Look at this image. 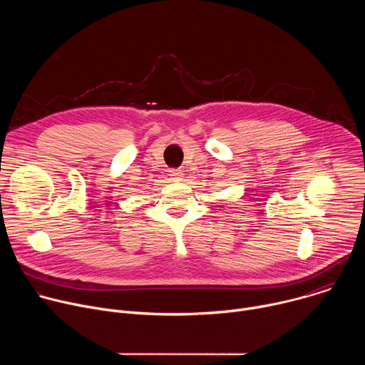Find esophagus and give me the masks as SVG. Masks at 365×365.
Returning <instances> with one entry per match:
<instances>
[{
    "label": "esophagus",
    "instance_id": "34e87169",
    "mask_svg": "<svg viewBox=\"0 0 365 365\" xmlns=\"http://www.w3.org/2000/svg\"><path fill=\"white\" fill-rule=\"evenodd\" d=\"M170 176H172V179L173 180H176V182H180V180H183V172L182 170H172L170 172Z\"/></svg>",
    "mask_w": 365,
    "mask_h": 365
}]
</instances>
